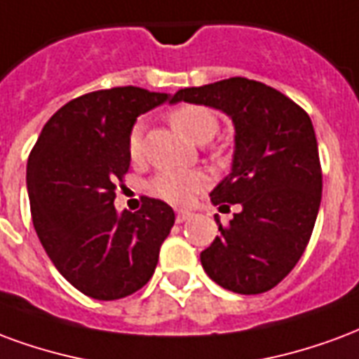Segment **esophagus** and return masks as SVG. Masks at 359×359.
I'll list each match as a JSON object with an SVG mask.
<instances>
[{
	"label": "esophagus",
	"mask_w": 359,
	"mask_h": 359,
	"mask_svg": "<svg viewBox=\"0 0 359 359\" xmlns=\"http://www.w3.org/2000/svg\"><path fill=\"white\" fill-rule=\"evenodd\" d=\"M191 218V212L187 210H177L176 212V222L177 224H183V222H187Z\"/></svg>",
	"instance_id": "esophagus-1"
}]
</instances>
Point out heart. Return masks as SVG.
Listing matches in <instances>:
<instances>
[{
	"label": "heart",
	"instance_id": "b5f03b06",
	"mask_svg": "<svg viewBox=\"0 0 359 359\" xmlns=\"http://www.w3.org/2000/svg\"><path fill=\"white\" fill-rule=\"evenodd\" d=\"M170 122L174 124L177 132L185 135L187 140L208 141L218 132V116L201 104H182L172 111ZM141 135H143V122L133 126L130 133V154L137 158L141 154ZM208 185V176L201 170H162L153 177L149 189L156 197L164 198L174 205H187L198 191Z\"/></svg>",
	"mask_w": 359,
	"mask_h": 359
}]
</instances>
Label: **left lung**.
Returning <instances> with one entry per match:
<instances>
[{
    "label": "left lung",
    "mask_w": 359,
    "mask_h": 359,
    "mask_svg": "<svg viewBox=\"0 0 359 359\" xmlns=\"http://www.w3.org/2000/svg\"><path fill=\"white\" fill-rule=\"evenodd\" d=\"M224 112L233 124L231 170L212 205H239L229 226L201 252L214 283L239 294L273 289L304 252L321 203V166L310 116L281 91L229 78L172 97Z\"/></svg>",
    "instance_id": "1"
}]
</instances>
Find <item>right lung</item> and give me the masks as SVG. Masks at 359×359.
I'll use <instances>...</instances> for the list:
<instances>
[{
    "label": "right lung",
    "mask_w": 359,
    "mask_h": 359,
    "mask_svg": "<svg viewBox=\"0 0 359 359\" xmlns=\"http://www.w3.org/2000/svg\"><path fill=\"white\" fill-rule=\"evenodd\" d=\"M166 101L168 93L133 86L72 99L43 126L28 158L36 233L59 273L95 300L124 298L147 283L174 226V210L158 198L145 197L133 214L114 208L133 124Z\"/></svg>",
    "instance_id": "add662e5"
}]
</instances>
